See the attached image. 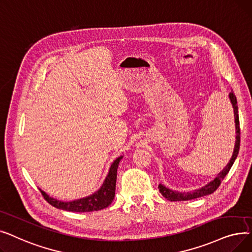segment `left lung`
<instances>
[{
  "label": "left lung",
  "instance_id": "obj_1",
  "mask_svg": "<svg viewBox=\"0 0 252 252\" xmlns=\"http://www.w3.org/2000/svg\"><path fill=\"white\" fill-rule=\"evenodd\" d=\"M229 97H230V100L232 102L233 109H234L235 127H236V141H235L234 152H233V155H232V158H231L230 162L226 164V166L218 174V176L215 177L213 181H211L206 186L202 187L201 189H197L193 191H176V190H172L168 188H166L165 186L160 184L158 186V189L160 190V193L163 195V197H165L167 200H169V201H188V200H191V199H196V198H200V197H203V196L210 195L220 187L222 179L225 177V175L227 173H229L231 167L233 166V164H234V162L237 158L238 153H239V149H240V124H239L237 98L235 96V94L233 93V91L230 92Z\"/></svg>",
  "mask_w": 252,
  "mask_h": 252
}]
</instances>
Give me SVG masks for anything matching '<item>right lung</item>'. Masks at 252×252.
<instances>
[{
	"label": "right lung",
	"mask_w": 252,
	"mask_h": 252,
	"mask_svg": "<svg viewBox=\"0 0 252 252\" xmlns=\"http://www.w3.org/2000/svg\"><path fill=\"white\" fill-rule=\"evenodd\" d=\"M123 158V156L117 158L110 167L109 174L105 177L104 182L100 189L95 191L94 194L81 198L78 200H74L70 202H63L54 199L50 196H48L44 190L40 189L45 200L54 206L55 208L63 209L71 212H91L97 211L103 208H106L115 198V190H116V181H117V169L120 161Z\"/></svg>",
	"instance_id": "1"
}]
</instances>
